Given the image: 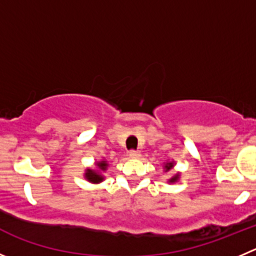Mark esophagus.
Returning a JSON list of instances; mask_svg holds the SVG:
<instances>
[{
  "instance_id": "34e87169",
  "label": "esophagus",
  "mask_w": 256,
  "mask_h": 256,
  "mask_svg": "<svg viewBox=\"0 0 256 256\" xmlns=\"http://www.w3.org/2000/svg\"><path fill=\"white\" fill-rule=\"evenodd\" d=\"M140 153L138 152V150H132L130 152V158H140Z\"/></svg>"
}]
</instances>
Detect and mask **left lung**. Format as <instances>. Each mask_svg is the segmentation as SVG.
Masks as SVG:
<instances>
[{
    "label": "left lung",
    "mask_w": 256,
    "mask_h": 256,
    "mask_svg": "<svg viewBox=\"0 0 256 256\" xmlns=\"http://www.w3.org/2000/svg\"><path fill=\"white\" fill-rule=\"evenodd\" d=\"M174 168V162H167L166 164H164V171H170V170H172ZM178 177H180V174H174V177H171V178L168 180V182H172V184H174V182H176L177 180H178Z\"/></svg>",
    "instance_id": "8db88e82"
}]
</instances>
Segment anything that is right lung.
<instances>
[{
  "label": "right lung",
  "mask_w": 256,
  "mask_h": 256,
  "mask_svg": "<svg viewBox=\"0 0 256 256\" xmlns=\"http://www.w3.org/2000/svg\"><path fill=\"white\" fill-rule=\"evenodd\" d=\"M96 167H98V170L88 168L84 174L85 178L89 182H92V184H99V182L103 181L104 177L102 176L100 171H106V167H108V163H106V160H102L99 162H96Z\"/></svg>",
  "instance_id": "right-lung-1"
}]
</instances>
